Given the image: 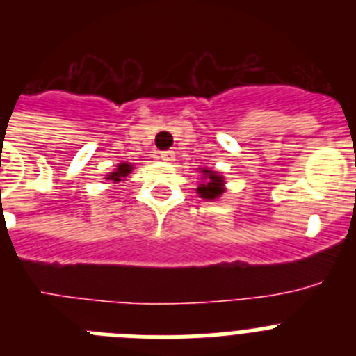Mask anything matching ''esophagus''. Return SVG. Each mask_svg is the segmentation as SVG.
<instances>
[{
    "instance_id": "34e87169",
    "label": "esophagus",
    "mask_w": 356,
    "mask_h": 356,
    "mask_svg": "<svg viewBox=\"0 0 356 356\" xmlns=\"http://www.w3.org/2000/svg\"><path fill=\"white\" fill-rule=\"evenodd\" d=\"M175 151L172 149H169V151H162V153H160V159L163 160V162H175Z\"/></svg>"
}]
</instances>
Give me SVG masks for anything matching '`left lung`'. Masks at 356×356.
Masks as SVG:
<instances>
[{
	"instance_id": "1",
	"label": "left lung",
	"mask_w": 356,
	"mask_h": 356,
	"mask_svg": "<svg viewBox=\"0 0 356 356\" xmlns=\"http://www.w3.org/2000/svg\"><path fill=\"white\" fill-rule=\"evenodd\" d=\"M203 172H205L203 178H207V181L197 187V194H200L201 197H205V200H216L219 194H222V184H225V181H222V176L216 175L213 171Z\"/></svg>"
}]
</instances>
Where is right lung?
Returning a JSON list of instances; mask_svg holds the SVG:
<instances>
[{"instance_id": "1", "label": "right lung", "mask_w": 356, "mask_h": 356, "mask_svg": "<svg viewBox=\"0 0 356 356\" xmlns=\"http://www.w3.org/2000/svg\"><path fill=\"white\" fill-rule=\"evenodd\" d=\"M130 171H131V165H130V163H119V165H118V171H115V172H110L108 178H106V180L121 181L122 178H124V176L130 175Z\"/></svg>"}]
</instances>
